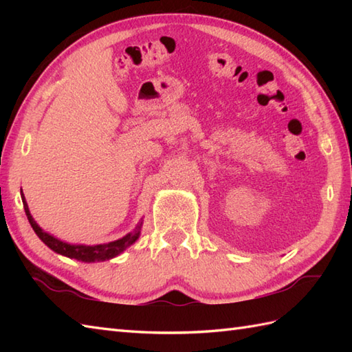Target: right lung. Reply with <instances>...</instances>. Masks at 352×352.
I'll return each instance as SVG.
<instances>
[{
  "label": "right lung",
  "mask_w": 352,
  "mask_h": 352,
  "mask_svg": "<svg viewBox=\"0 0 352 352\" xmlns=\"http://www.w3.org/2000/svg\"><path fill=\"white\" fill-rule=\"evenodd\" d=\"M21 198H22V203H24V210H25V214L28 218L30 226L33 227L37 237H39L41 241L48 246V248H51L52 251L57 252V254H62V256H65V257L76 258V260H80V261H87V263H91V261H104V260H109V258H113V257L119 256V254L124 252L130 245L136 242L139 236H140L142 221L138 223V227L134 228L131 233H129L126 236L118 239V241H113V242L101 243V245H71V243H66V242L60 241V239L51 236L50 233L43 231L39 226H37L36 221L33 219L32 213H30V210H28L27 201H25V197H24V193H22V190H21Z\"/></svg>",
  "instance_id": "right-lung-1"
}]
</instances>
